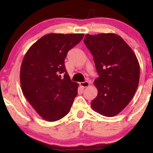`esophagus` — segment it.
Here are the masks:
<instances>
[{
    "instance_id": "34e87169",
    "label": "esophagus",
    "mask_w": 153,
    "mask_h": 153,
    "mask_svg": "<svg viewBox=\"0 0 153 153\" xmlns=\"http://www.w3.org/2000/svg\"><path fill=\"white\" fill-rule=\"evenodd\" d=\"M80 86L84 87V88H87L90 86V83L88 82H81L80 83Z\"/></svg>"
}]
</instances>
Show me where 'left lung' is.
I'll return each mask as SVG.
<instances>
[{
    "label": "left lung",
    "instance_id": "8db88e82",
    "mask_svg": "<svg viewBox=\"0 0 153 153\" xmlns=\"http://www.w3.org/2000/svg\"><path fill=\"white\" fill-rule=\"evenodd\" d=\"M84 42L94 57L98 77L94 84L98 94L91 102L95 111L113 117L132 99L140 79L135 53L121 36L112 33L86 34Z\"/></svg>",
    "mask_w": 153,
    "mask_h": 153
}]
</instances>
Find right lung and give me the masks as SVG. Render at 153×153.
<instances>
[{
    "mask_svg": "<svg viewBox=\"0 0 153 153\" xmlns=\"http://www.w3.org/2000/svg\"><path fill=\"white\" fill-rule=\"evenodd\" d=\"M84 36L48 33L36 41L25 53L20 69L22 90L44 120L57 121L70 111L78 84L71 82L65 59Z\"/></svg>",
    "mask_w": 153,
    "mask_h": 153,
    "instance_id": "obj_1",
    "label": "right lung"
}]
</instances>
